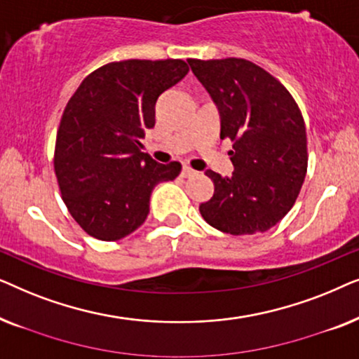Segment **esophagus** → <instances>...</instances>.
Instances as JSON below:
<instances>
[{
	"mask_svg": "<svg viewBox=\"0 0 359 359\" xmlns=\"http://www.w3.org/2000/svg\"><path fill=\"white\" fill-rule=\"evenodd\" d=\"M196 171L191 170L189 166H183V170H181V176H184V178H191V176H194Z\"/></svg>",
	"mask_w": 359,
	"mask_h": 359,
	"instance_id": "1",
	"label": "esophagus"
}]
</instances>
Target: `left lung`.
<instances>
[{
    "mask_svg": "<svg viewBox=\"0 0 359 359\" xmlns=\"http://www.w3.org/2000/svg\"><path fill=\"white\" fill-rule=\"evenodd\" d=\"M188 63L219 107L220 139L233 144V175L205 171L214 194L199 212L224 233L266 232L291 210L306 178L302 112L283 83L253 62L230 57Z\"/></svg>",
    "mask_w": 359,
    "mask_h": 359,
    "instance_id": "left-lung-1",
    "label": "left lung"
}]
</instances>
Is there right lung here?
Wrapping results in <instances>:
<instances>
[{"instance_id": "1", "label": "right lung", "mask_w": 359, "mask_h": 359, "mask_svg": "<svg viewBox=\"0 0 359 359\" xmlns=\"http://www.w3.org/2000/svg\"><path fill=\"white\" fill-rule=\"evenodd\" d=\"M188 70L180 58L111 62L68 100L53 170L68 212L91 237L114 242L134 232L149 215L155 184L180 175V161L156 163L140 140L155 126L156 100Z\"/></svg>"}]
</instances>
